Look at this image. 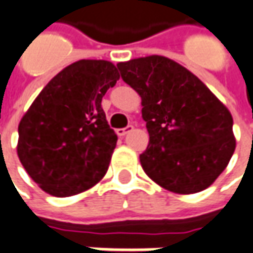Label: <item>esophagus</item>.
Masks as SVG:
<instances>
[{"instance_id": "esophagus-1", "label": "esophagus", "mask_w": 253, "mask_h": 253, "mask_svg": "<svg viewBox=\"0 0 253 253\" xmlns=\"http://www.w3.org/2000/svg\"><path fill=\"white\" fill-rule=\"evenodd\" d=\"M133 128L134 127L131 126V125H128V126L123 127V128H118V130H116V134H118V135H120V137H123V135H126L127 133H130Z\"/></svg>"}]
</instances>
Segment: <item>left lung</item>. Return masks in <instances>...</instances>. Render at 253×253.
<instances>
[{"label": "left lung", "mask_w": 253, "mask_h": 253, "mask_svg": "<svg viewBox=\"0 0 253 253\" xmlns=\"http://www.w3.org/2000/svg\"><path fill=\"white\" fill-rule=\"evenodd\" d=\"M123 82L141 97L149 144L140 155L156 184L177 194L208 188L235 149L233 118L184 66L151 55L118 63Z\"/></svg>", "instance_id": "8db88e82"}]
</instances>
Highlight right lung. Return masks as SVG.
I'll return each instance as SVG.
<instances>
[{
  "instance_id": "right-lung-1",
  "label": "right lung",
  "mask_w": 253,
  "mask_h": 253,
  "mask_svg": "<svg viewBox=\"0 0 253 253\" xmlns=\"http://www.w3.org/2000/svg\"><path fill=\"white\" fill-rule=\"evenodd\" d=\"M112 62L82 59L42 88L18 127V156L27 174L54 197H70L105 176L118 135L101 101L119 80Z\"/></svg>"
}]
</instances>
